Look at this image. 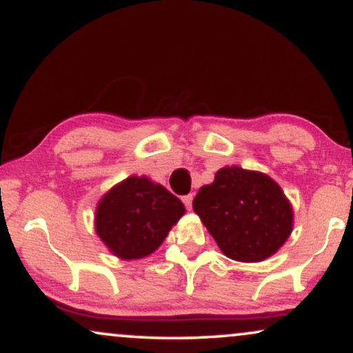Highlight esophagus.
<instances>
[{
  "label": "esophagus",
  "mask_w": 353,
  "mask_h": 353,
  "mask_svg": "<svg viewBox=\"0 0 353 353\" xmlns=\"http://www.w3.org/2000/svg\"><path fill=\"white\" fill-rule=\"evenodd\" d=\"M192 199H194L192 194H189V196H184V197H182V202H184L185 208H188L189 210L192 209Z\"/></svg>",
  "instance_id": "obj_1"
}]
</instances>
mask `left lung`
Instances as JSON below:
<instances>
[{
    "label": "left lung",
    "mask_w": 353,
    "mask_h": 353,
    "mask_svg": "<svg viewBox=\"0 0 353 353\" xmlns=\"http://www.w3.org/2000/svg\"><path fill=\"white\" fill-rule=\"evenodd\" d=\"M192 208L222 254L239 262L265 261L294 229L292 204L281 185L239 165L219 169L214 182L196 194Z\"/></svg>",
    "instance_id": "8db88e82"
}]
</instances>
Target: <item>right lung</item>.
Returning <instances> with one entry per match:
<instances>
[{
	"instance_id": "add662e5",
	"label": "right lung",
	"mask_w": 353,
	"mask_h": 353,
	"mask_svg": "<svg viewBox=\"0 0 353 353\" xmlns=\"http://www.w3.org/2000/svg\"><path fill=\"white\" fill-rule=\"evenodd\" d=\"M184 212V204L164 185L129 176L101 197L94 228L109 252L136 261L157 250Z\"/></svg>"
}]
</instances>
